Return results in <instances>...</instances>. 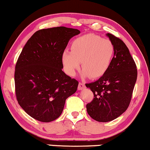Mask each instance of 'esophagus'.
<instances>
[{
  "mask_svg": "<svg viewBox=\"0 0 150 150\" xmlns=\"http://www.w3.org/2000/svg\"><path fill=\"white\" fill-rule=\"evenodd\" d=\"M86 87L85 86V84H84V82H79V85H78V89L79 90H82L83 89H84V88Z\"/></svg>",
  "mask_w": 150,
  "mask_h": 150,
  "instance_id": "esophagus-1",
  "label": "esophagus"
}]
</instances>
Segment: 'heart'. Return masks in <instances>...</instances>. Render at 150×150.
Listing matches in <instances>:
<instances>
[{
	"instance_id": "b5f03b06",
	"label": "heart",
	"mask_w": 150,
	"mask_h": 150,
	"mask_svg": "<svg viewBox=\"0 0 150 150\" xmlns=\"http://www.w3.org/2000/svg\"><path fill=\"white\" fill-rule=\"evenodd\" d=\"M115 51V45L110 40L89 33L74 40L71 51L63 52L61 60L68 75H75L81 62L84 76L98 78L110 67Z\"/></svg>"
}]
</instances>
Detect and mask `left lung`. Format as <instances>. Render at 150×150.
<instances>
[{
  "label": "left lung",
  "mask_w": 150,
  "mask_h": 150,
  "mask_svg": "<svg viewBox=\"0 0 150 150\" xmlns=\"http://www.w3.org/2000/svg\"><path fill=\"white\" fill-rule=\"evenodd\" d=\"M107 35L115 48L110 67L98 80L85 84L93 93L86 110L100 122L114 120L127 110L138 75L136 63L125 43L112 34Z\"/></svg>",
  "instance_id": "left-lung-1"
}]
</instances>
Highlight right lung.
<instances>
[{"label":"right lung","mask_w":150,"mask_h":150,"mask_svg":"<svg viewBox=\"0 0 150 150\" xmlns=\"http://www.w3.org/2000/svg\"><path fill=\"white\" fill-rule=\"evenodd\" d=\"M80 33L64 26L41 29L23 47L15 66V93L19 105L35 120H57L66 98L77 91L78 81L64 73L61 56Z\"/></svg>","instance_id":"right-lung-1"}]
</instances>
